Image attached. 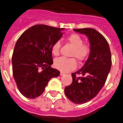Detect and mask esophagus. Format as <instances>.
<instances>
[{
	"instance_id": "1",
	"label": "esophagus",
	"mask_w": 123,
	"mask_h": 123,
	"mask_svg": "<svg viewBox=\"0 0 123 123\" xmlns=\"http://www.w3.org/2000/svg\"><path fill=\"white\" fill-rule=\"evenodd\" d=\"M64 74H65V73H64V72H62V71H61V73H60V75H61V76H63Z\"/></svg>"
}]
</instances>
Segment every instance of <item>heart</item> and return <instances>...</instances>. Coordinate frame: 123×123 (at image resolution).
Instances as JSON below:
<instances>
[{"label":"heart","instance_id":"b5f03b06","mask_svg":"<svg viewBox=\"0 0 123 123\" xmlns=\"http://www.w3.org/2000/svg\"><path fill=\"white\" fill-rule=\"evenodd\" d=\"M68 41L73 46L71 56L76 57L79 61L83 62L89 57L91 52V47L89 44L84 43V40L77 34H72L67 37ZM61 43L56 41L52 46V53L55 56L59 55ZM77 61L74 58L61 57L54 61V66L62 72H68L77 68Z\"/></svg>","mask_w":123,"mask_h":123}]
</instances>
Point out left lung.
Listing matches in <instances>:
<instances>
[{"instance_id": "8db88e82", "label": "left lung", "mask_w": 123, "mask_h": 123, "mask_svg": "<svg viewBox=\"0 0 123 123\" xmlns=\"http://www.w3.org/2000/svg\"><path fill=\"white\" fill-rule=\"evenodd\" d=\"M73 30L87 36L91 52L84 66L71 74L73 82L66 87L64 92L70 101L82 104L95 97L105 85L112 66V57L109 43L96 30L91 28Z\"/></svg>"}]
</instances>
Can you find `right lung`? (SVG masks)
Listing matches in <instances>:
<instances>
[{
    "label": "right lung",
    "mask_w": 123,
    "mask_h": 123,
    "mask_svg": "<svg viewBox=\"0 0 123 123\" xmlns=\"http://www.w3.org/2000/svg\"><path fill=\"white\" fill-rule=\"evenodd\" d=\"M63 28L36 25L17 40L12 56V75L22 95L34 99L42 94L48 81L59 76L53 64L52 46L62 36Z\"/></svg>",
    "instance_id": "obj_1"
}]
</instances>
